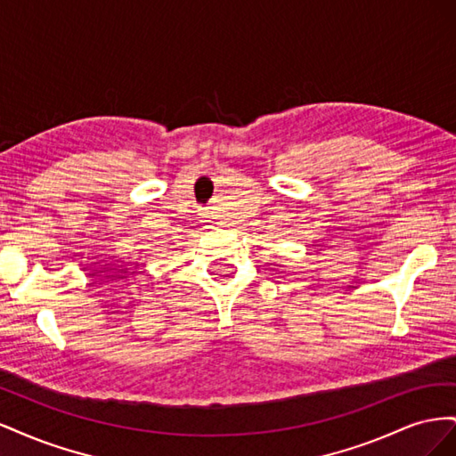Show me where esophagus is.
I'll list each match as a JSON object with an SVG mask.
<instances>
[{
	"label": "esophagus",
	"mask_w": 456,
	"mask_h": 456,
	"mask_svg": "<svg viewBox=\"0 0 456 456\" xmlns=\"http://www.w3.org/2000/svg\"><path fill=\"white\" fill-rule=\"evenodd\" d=\"M203 218L207 220V223H209V220H211V213H209V211H205V213H203Z\"/></svg>",
	"instance_id": "obj_1"
}]
</instances>
